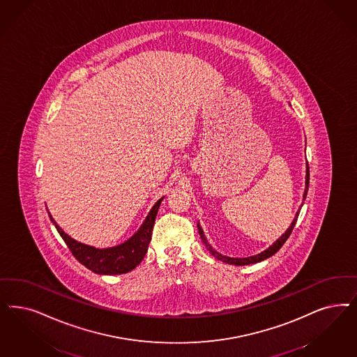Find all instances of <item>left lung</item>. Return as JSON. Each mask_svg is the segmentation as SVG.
<instances>
[{"label":"left lung","mask_w":357,"mask_h":357,"mask_svg":"<svg viewBox=\"0 0 357 357\" xmlns=\"http://www.w3.org/2000/svg\"><path fill=\"white\" fill-rule=\"evenodd\" d=\"M308 182H310V169H308V163H306V187H305L303 200L306 199V195H307ZM302 204H303V203H302ZM299 211H301V208H299ZM299 211L296 212L294 220L291 222V225L287 228V231H286V232H284V234H283L282 236H281V237H280V238L273 244V245L269 246L266 250L261 252V253L256 255V256H250V257H245V259H234V257L222 256V255H220L219 252H216L212 246L209 245L208 241H207V238H206V236L203 234V229H202V227H200L199 224H197V229H199V234H200V238H202L203 244L207 246V249H208L209 252H211V255H212L213 257L220 259V261L225 262V264H231V265H238V266H243V265H249V264H256V262H259V261H264V259H269V257H271L273 255H275V253L282 248L283 244H284V241L289 238V236H290L291 232H293L295 224H296V220H298Z\"/></svg>","instance_id":"left-lung-1"}]
</instances>
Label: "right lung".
I'll return each instance as SVG.
<instances>
[{
    "instance_id": "right-lung-1",
    "label": "right lung",
    "mask_w": 357,
    "mask_h": 357,
    "mask_svg": "<svg viewBox=\"0 0 357 357\" xmlns=\"http://www.w3.org/2000/svg\"><path fill=\"white\" fill-rule=\"evenodd\" d=\"M162 200L163 197H160V200L153 206V208L150 209L141 228L128 241H125L121 245L105 248V249H98L93 246L77 243L68 234L63 232L62 228L55 222L49 212L50 220L54 222L56 231L62 236L64 243L70 248L75 259H77L82 265H84L86 269L98 274H107V275L123 274V273L133 271L145 257L148 252L149 243L151 240L153 225L155 222V216L158 213Z\"/></svg>"
}]
</instances>
